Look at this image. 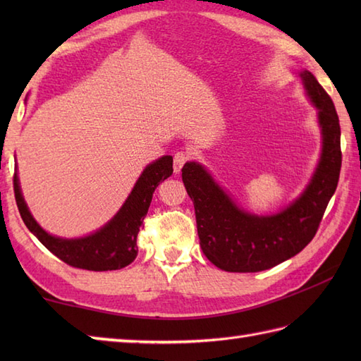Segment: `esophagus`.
<instances>
[{"label":"esophagus","instance_id":"34e87169","mask_svg":"<svg viewBox=\"0 0 361 361\" xmlns=\"http://www.w3.org/2000/svg\"><path fill=\"white\" fill-rule=\"evenodd\" d=\"M190 155L188 152H176L175 157H173V171L175 173H180L183 166H185L188 161H189Z\"/></svg>","mask_w":361,"mask_h":361}]
</instances>
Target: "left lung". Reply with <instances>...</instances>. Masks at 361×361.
I'll use <instances>...</instances> for the list:
<instances>
[{
  "instance_id": "1",
  "label": "left lung",
  "mask_w": 361,
  "mask_h": 361,
  "mask_svg": "<svg viewBox=\"0 0 361 361\" xmlns=\"http://www.w3.org/2000/svg\"><path fill=\"white\" fill-rule=\"evenodd\" d=\"M307 94L318 109L323 130V153L310 185L288 208L259 217L237 208L200 164L181 169L194 202L200 247L211 262L225 271L255 273L268 270L304 250L315 237L341 169V130L335 105L315 75L302 71Z\"/></svg>"
}]
</instances>
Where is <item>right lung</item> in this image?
Instances as JSON below:
<instances>
[{
	"mask_svg": "<svg viewBox=\"0 0 361 361\" xmlns=\"http://www.w3.org/2000/svg\"><path fill=\"white\" fill-rule=\"evenodd\" d=\"M172 164L173 158L166 155L145 167L114 219L97 233L82 239H60L43 231L23 200L17 173L13 175L15 202L29 231L65 264L90 271L119 270L135 260L137 255L136 237L149 211L153 192L161 181L172 175Z\"/></svg>",
	"mask_w": 361,
	"mask_h": 361,
	"instance_id": "add662e5",
	"label": "right lung"
}]
</instances>
